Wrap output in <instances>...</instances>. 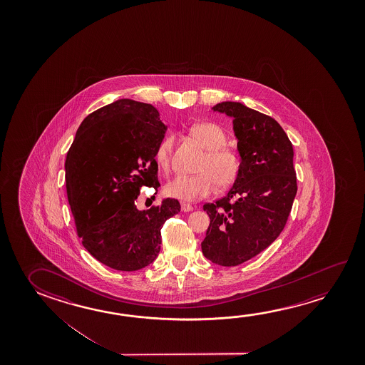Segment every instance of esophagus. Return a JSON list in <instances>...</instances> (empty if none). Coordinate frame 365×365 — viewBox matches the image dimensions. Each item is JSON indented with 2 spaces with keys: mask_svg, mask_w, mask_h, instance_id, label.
Returning <instances> with one entry per match:
<instances>
[{
  "mask_svg": "<svg viewBox=\"0 0 365 365\" xmlns=\"http://www.w3.org/2000/svg\"><path fill=\"white\" fill-rule=\"evenodd\" d=\"M180 209H182V211L183 212H190V211H192L193 210V206H191L190 203H180Z\"/></svg>",
  "mask_w": 365,
  "mask_h": 365,
  "instance_id": "1",
  "label": "esophagus"
}]
</instances>
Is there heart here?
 I'll use <instances>...</instances> for the list:
<instances>
[{"mask_svg": "<svg viewBox=\"0 0 365 365\" xmlns=\"http://www.w3.org/2000/svg\"><path fill=\"white\" fill-rule=\"evenodd\" d=\"M191 135L207 150L200 167L202 173L178 174L169 180L164 188L168 197L185 202H195L209 197L216 191L217 183L220 187L233 185L240 172V158L232 150L224 148L227 136L219 125L198 123L192 127ZM173 143L172 136H165L156 146L155 162L162 169L169 167Z\"/></svg>", "mask_w": 365, "mask_h": 365, "instance_id": "obj_1", "label": "heart"}]
</instances>
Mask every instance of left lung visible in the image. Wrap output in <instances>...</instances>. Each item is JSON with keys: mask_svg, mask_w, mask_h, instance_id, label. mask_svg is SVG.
<instances>
[{"mask_svg": "<svg viewBox=\"0 0 365 365\" xmlns=\"http://www.w3.org/2000/svg\"><path fill=\"white\" fill-rule=\"evenodd\" d=\"M211 110L233 120L240 172L224 197L203 205L210 225L201 248L211 262L230 267L264 251L285 227L297 195L293 145L274 118L243 103Z\"/></svg>", "mask_w": 365, "mask_h": 365, "instance_id": "obj_1", "label": "left lung"}]
</instances>
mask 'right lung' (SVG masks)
I'll list each match as a JSON object with an SVG mask.
<instances>
[{
    "mask_svg": "<svg viewBox=\"0 0 365 365\" xmlns=\"http://www.w3.org/2000/svg\"><path fill=\"white\" fill-rule=\"evenodd\" d=\"M167 125L151 104L118 99L85 118L67 153V198L81 243L110 269L138 271L160 252V229L180 205L138 210L140 188L158 190L155 150Z\"/></svg>",
    "mask_w": 365,
    "mask_h": 365,
    "instance_id": "add662e5",
    "label": "right lung"
}]
</instances>
